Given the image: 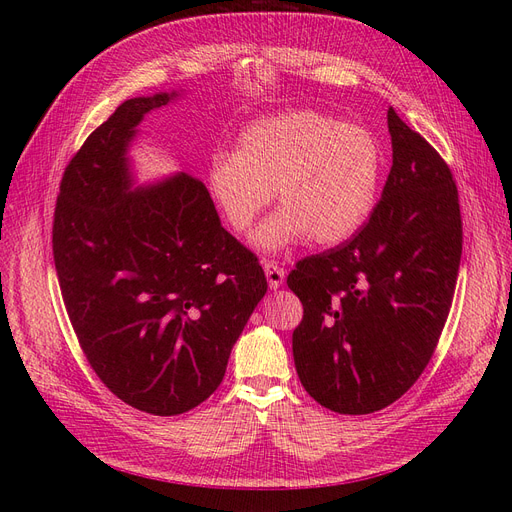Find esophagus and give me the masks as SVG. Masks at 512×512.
I'll use <instances>...</instances> for the list:
<instances>
[{"mask_svg": "<svg viewBox=\"0 0 512 512\" xmlns=\"http://www.w3.org/2000/svg\"><path fill=\"white\" fill-rule=\"evenodd\" d=\"M262 269H265L267 282H269V286H271L273 290H275V288H280V286L284 284V277H286L284 267H282V265H277L275 260H262Z\"/></svg>", "mask_w": 512, "mask_h": 512, "instance_id": "1", "label": "esophagus"}]
</instances>
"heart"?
Masks as SVG:
<instances>
[{"instance_id":"obj_1","label":"heart","mask_w":512,"mask_h":512,"mask_svg":"<svg viewBox=\"0 0 512 512\" xmlns=\"http://www.w3.org/2000/svg\"><path fill=\"white\" fill-rule=\"evenodd\" d=\"M380 175L382 151L367 128L294 111L247 126L235 151H215L207 188L237 235L252 228L275 194L282 209L254 235L260 250L271 252L305 237L318 245L352 237L376 205Z\"/></svg>"}]
</instances>
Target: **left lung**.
Instances as JSON below:
<instances>
[{
    "label": "left lung",
    "instance_id": "obj_1",
    "mask_svg": "<svg viewBox=\"0 0 512 512\" xmlns=\"http://www.w3.org/2000/svg\"><path fill=\"white\" fill-rule=\"evenodd\" d=\"M393 166L369 220L299 260L292 356L305 391L339 414L391 406L423 374L453 305L463 224L451 168L389 108Z\"/></svg>",
    "mask_w": 512,
    "mask_h": 512
}]
</instances>
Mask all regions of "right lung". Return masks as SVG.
Masks as SVG:
<instances>
[{
  "label": "right lung",
  "mask_w": 512,
  "mask_h": 512,
  "mask_svg": "<svg viewBox=\"0 0 512 512\" xmlns=\"http://www.w3.org/2000/svg\"><path fill=\"white\" fill-rule=\"evenodd\" d=\"M173 96L119 104L68 162L53 215L57 280L83 354L115 397L156 416L218 389L267 292L258 256L222 228L203 181L181 173L130 190L134 128Z\"/></svg>",
  "instance_id": "1"
}]
</instances>
